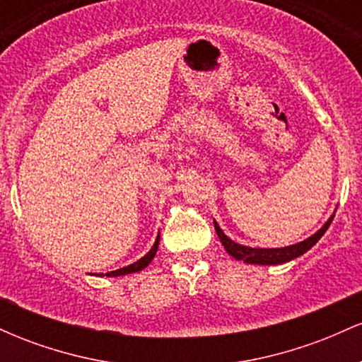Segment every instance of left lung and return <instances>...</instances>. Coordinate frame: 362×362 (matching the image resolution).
Returning <instances> with one entry per match:
<instances>
[{"instance_id": "1", "label": "left lung", "mask_w": 362, "mask_h": 362, "mask_svg": "<svg viewBox=\"0 0 362 362\" xmlns=\"http://www.w3.org/2000/svg\"><path fill=\"white\" fill-rule=\"evenodd\" d=\"M332 219L334 216H330V219L323 224L322 228L317 231L315 235H311L310 238H306L305 242H300L296 245H291V247H284V248H252V247H243V245L235 243L233 240L228 238L226 235L223 233V230L219 228V224L214 221V228L216 233H218L219 240H221L224 250L230 253L231 257L236 260H243L247 264H259V265H276V264H284V262H289L296 257L303 255L305 252H308L315 243L322 238L323 233L328 230L330 226Z\"/></svg>"}]
</instances>
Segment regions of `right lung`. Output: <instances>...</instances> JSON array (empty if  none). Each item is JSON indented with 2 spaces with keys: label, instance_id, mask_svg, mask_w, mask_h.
Segmentation results:
<instances>
[{
  "label": "right lung",
  "instance_id": "1",
  "mask_svg": "<svg viewBox=\"0 0 362 362\" xmlns=\"http://www.w3.org/2000/svg\"><path fill=\"white\" fill-rule=\"evenodd\" d=\"M158 243H160V235H158L155 245L151 247V250H149L146 255L143 257V259H139L138 262H134V264L127 265V267H122V269H117V271H112V272H107V276L109 277H117V276H126V274H132V272H138V271H143L144 267L149 264V262L153 260V257L156 255V250H158ZM103 276V274H100Z\"/></svg>",
  "mask_w": 362,
  "mask_h": 362
}]
</instances>
